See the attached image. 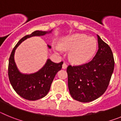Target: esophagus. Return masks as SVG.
<instances>
[{
    "label": "esophagus",
    "mask_w": 121,
    "mask_h": 121,
    "mask_svg": "<svg viewBox=\"0 0 121 121\" xmlns=\"http://www.w3.org/2000/svg\"><path fill=\"white\" fill-rule=\"evenodd\" d=\"M67 68V65L65 64V63H64L62 65V68L63 69H66Z\"/></svg>",
    "instance_id": "esophagus-1"
}]
</instances>
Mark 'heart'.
I'll use <instances>...</instances> for the list:
<instances>
[{"label": "heart", "instance_id": "obj_1", "mask_svg": "<svg viewBox=\"0 0 121 121\" xmlns=\"http://www.w3.org/2000/svg\"><path fill=\"white\" fill-rule=\"evenodd\" d=\"M98 43L95 37L80 33L67 36L59 43L61 50H70L69 58L75 64H84L90 60L95 55ZM56 50L60 52L58 48Z\"/></svg>", "mask_w": 121, "mask_h": 121}]
</instances>
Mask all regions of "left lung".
<instances>
[{"mask_svg": "<svg viewBox=\"0 0 121 121\" xmlns=\"http://www.w3.org/2000/svg\"><path fill=\"white\" fill-rule=\"evenodd\" d=\"M98 50L90 62L67 67L68 86L71 97L81 102H91L102 96L111 79L115 61L108 45L98 35Z\"/></svg>", "mask_w": 121, "mask_h": 121, "instance_id": "left-lung-1", "label": "left lung"}]
</instances>
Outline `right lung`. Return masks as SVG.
Returning a JSON list of instances; mask_svg holds the SVG:
<instances>
[{"instance_id": "right-lung-1", "label": "right lung", "mask_w": 121, "mask_h": 121, "mask_svg": "<svg viewBox=\"0 0 121 121\" xmlns=\"http://www.w3.org/2000/svg\"><path fill=\"white\" fill-rule=\"evenodd\" d=\"M49 31L37 30L30 35L22 37L18 42L11 53L8 64V77L13 88L22 98L29 100H36L47 95L56 74L61 70L63 62L54 63L48 59L41 69L35 73L24 74L20 72L14 61L15 51L22 42L33 36H44L51 33ZM51 48V46L48 45Z\"/></svg>"}]
</instances>
